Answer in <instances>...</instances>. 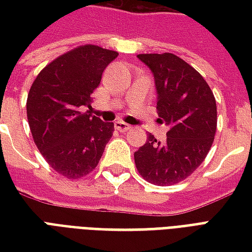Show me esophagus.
Segmentation results:
<instances>
[{"label": "esophagus", "mask_w": 252, "mask_h": 252, "mask_svg": "<svg viewBox=\"0 0 252 252\" xmlns=\"http://www.w3.org/2000/svg\"><path fill=\"white\" fill-rule=\"evenodd\" d=\"M115 126H116V129H119L120 132H126L131 129V126H129V124H126V123H124V121H116Z\"/></svg>", "instance_id": "obj_1"}]
</instances>
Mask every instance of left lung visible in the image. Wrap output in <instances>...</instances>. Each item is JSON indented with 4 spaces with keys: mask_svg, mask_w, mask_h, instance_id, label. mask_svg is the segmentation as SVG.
Segmentation results:
<instances>
[{
    "mask_svg": "<svg viewBox=\"0 0 252 252\" xmlns=\"http://www.w3.org/2000/svg\"><path fill=\"white\" fill-rule=\"evenodd\" d=\"M155 78L158 123L170 126L163 143L148 135L135 153V164L144 180L169 186L186 180L212 147L217 126L213 92L200 72L170 52L139 54Z\"/></svg>",
    "mask_w": 252,
    "mask_h": 252,
    "instance_id": "8db88e82",
    "label": "left lung"
}]
</instances>
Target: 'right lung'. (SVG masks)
Segmentation results:
<instances>
[{
  "mask_svg": "<svg viewBox=\"0 0 252 252\" xmlns=\"http://www.w3.org/2000/svg\"><path fill=\"white\" fill-rule=\"evenodd\" d=\"M119 52L85 44L41 70L27 98V117L36 147L57 173L78 180L92 173L115 131L90 112L102 72Z\"/></svg>",
  "mask_w": 252,
  "mask_h": 252,
  "instance_id": "obj_1",
  "label": "right lung"
}]
</instances>
